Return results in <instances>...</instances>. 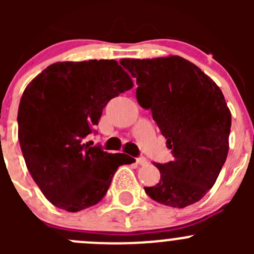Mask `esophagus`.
<instances>
[{
    "mask_svg": "<svg viewBox=\"0 0 254 254\" xmlns=\"http://www.w3.org/2000/svg\"><path fill=\"white\" fill-rule=\"evenodd\" d=\"M136 163H137V165H140V166H145L146 163H147V160H146L145 157H137L136 158Z\"/></svg>",
    "mask_w": 254,
    "mask_h": 254,
    "instance_id": "obj_1",
    "label": "esophagus"
}]
</instances>
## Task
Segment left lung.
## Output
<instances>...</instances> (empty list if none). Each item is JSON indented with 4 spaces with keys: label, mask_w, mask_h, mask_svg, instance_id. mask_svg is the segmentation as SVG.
<instances>
[{
    "label": "left lung",
    "mask_w": 254,
    "mask_h": 254,
    "mask_svg": "<svg viewBox=\"0 0 254 254\" xmlns=\"http://www.w3.org/2000/svg\"><path fill=\"white\" fill-rule=\"evenodd\" d=\"M120 64L136 78L137 102L151 109L175 157L156 163L161 179L145 191L172 207L196 203L212 188L229 152L231 112L221 89L181 56L122 59Z\"/></svg>",
    "instance_id": "left-lung-1"
}]
</instances>
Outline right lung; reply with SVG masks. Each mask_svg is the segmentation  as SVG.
<instances>
[{
  "label": "right lung",
  "instance_id": "1",
  "mask_svg": "<svg viewBox=\"0 0 254 254\" xmlns=\"http://www.w3.org/2000/svg\"><path fill=\"white\" fill-rule=\"evenodd\" d=\"M132 86L115 60H88L53 64L25 87L18 108L20 150L53 205L70 212L96 205L118 167L134 162L83 142L107 103Z\"/></svg>",
  "mask_w": 254,
  "mask_h": 254
}]
</instances>
